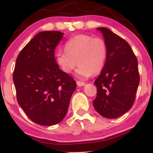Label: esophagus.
<instances>
[{
    "label": "esophagus",
    "mask_w": 153,
    "mask_h": 153,
    "mask_svg": "<svg viewBox=\"0 0 153 153\" xmlns=\"http://www.w3.org/2000/svg\"><path fill=\"white\" fill-rule=\"evenodd\" d=\"M76 84L78 85L79 86H84L85 85L84 82H81V81H76Z\"/></svg>",
    "instance_id": "34e87169"
}]
</instances>
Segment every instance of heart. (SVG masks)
I'll list each match as a JSON object with an SVG mask.
<instances>
[{"label": "heart", "instance_id": "heart-1", "mask_svg": "<svg viewBox=\"0 0 153 153\" xmlns=\"http://www.w3.org/2000/svg\"><path fill=\"white\" fill-rule=\"evenodd\" d=\"M107 45L101 38L90 35L79 34L72 37L65 44V51H58L55 59L60 69L70 74L76 66V76L88 78L98 74L104 67L107 58Z\"/></svg>", "mask_w": 153, "mask_h": 153}]
</instances>
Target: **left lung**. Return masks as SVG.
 <instances>
[{
    "instance_id": "obj_1",
    "label": "left lung",
    "mask_w": 153,
    "mask_h": 153,
    "mask_svg": "<svg viewBox=\"0 0 153 153\" xmlns=\"http://www.w3.org/2000/svg\"><path fill=\"white\" fill-rule=\"evenodd\" d=\"M108 49L104 67L94 84L93 105L105 118L114 119L131 108L139 84L138 61L129 44L105 27H98Z\"/></svg>"
}]
</instances>
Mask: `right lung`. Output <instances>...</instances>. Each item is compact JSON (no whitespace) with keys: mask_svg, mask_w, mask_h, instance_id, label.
Wrapping results in <instances>:
<instances>
[{"mask_svg":"<svg viewBox=\"0 0 153 153\" xmlns=\"http://www.w3.org/2000/svg\"><path fill=\"white\" fill-rule=\"evenodd\" d=\"M64 33H37L16 59L13 81L17 102L29 119L42 126L58 124L66 115L76 81L59 68L55 50Z\"/></svg>","mask_w":153,"mask_h":153,"instance_id":"add662e5","label":"right lung"}]
</instances>
